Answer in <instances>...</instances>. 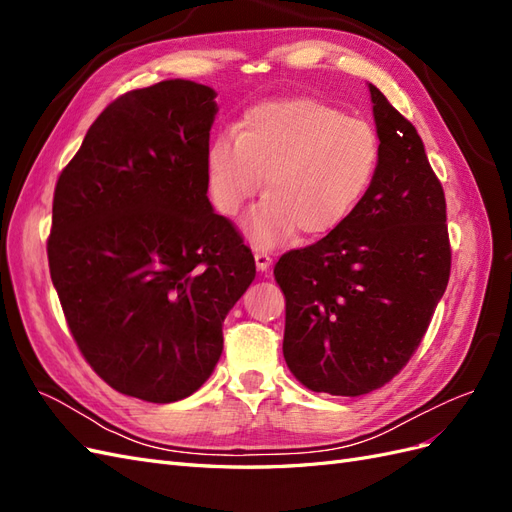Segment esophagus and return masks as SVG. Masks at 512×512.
Masks as SVG:
<instances>
[{
	"instance_id": "34e87169",
	"label": "esophagus",
	"mask_w": 512,
	"mask_h": 512,
	"mask_svg": "<svg viewBox=\"0 0 512 512\" xmlns=\"http://www.w3.org/2000/svg\"><path fill=\"white\" fill-rule=\"evenodd\" d=\"M254 260H256V269L258 271H267L271 267V256L265 250H256L254 252Z\"/></svg>"
}]
</instances>
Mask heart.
<instances>
[{
  "label": "heart",
  "mask_w": 512,
  "mask_h": 512,
  "mask_svg": "<svg viewBox=\"0 0 512 512\" xmlns=\"http://www.w3.org/2000/svg\"><path fill=\"white\" fill-rule=\"evenodd\" d=\"M378 164L374 128L312 98L247 108L235 134H220L207 151L209 192L224 215H237L265 175L269 196L243 224L256 247L280 245L297 230L320 237L342 226L363 203Z\"/></svg>",
  "instance_id": "b5f03b06"
}]
</instances>
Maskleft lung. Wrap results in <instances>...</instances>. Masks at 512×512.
Returning a JSON list of instances; mask_svg holds the SVG:
<instances>
[{
  "instance_id": "obj_1",
  "label": "left lung",
  "mask_w": 512,
  "mask_h": 512,
  "mask_svg": "<svg viewBox=\"0 0 512 512\" xmlns=\"http://www.w3.org/2000/svg\"><path fill=\"white\" fill-rule=\"evenodd\" d=\"M380 138L363 203L275 265L284 359L314 393L356 397L393 380L421 344L451 275L446 200L412 123L369 83Z\"/></svg>"
}]
</instances>
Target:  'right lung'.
<instances>
[{"mask_svg": "<svg viewBox=\"0 0 512 512\" xmlns=\"http://www.w3.org/2000/svg\"><path fill=\"white\" fill-rule=\"evenodd\" d=\"M215 91L170 79L91 123L53 196L51 280L87 363L115 391L170 404L218 365L256 265L209 203Z\"/></svg>", "mask_w": 512, "mask_h": 512, "instance_id": "right-lung-1", "label": "right lung"}]
</instances>
